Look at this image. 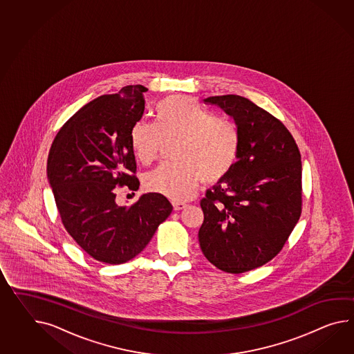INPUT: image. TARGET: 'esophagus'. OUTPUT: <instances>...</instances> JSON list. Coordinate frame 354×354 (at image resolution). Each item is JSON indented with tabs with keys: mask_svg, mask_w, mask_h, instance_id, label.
Segmentation results:
<instances>
[{
	"mask_svg": "<svg viewBox=\"0 0 354 354\" xmlns=\"http://www.w3.org/2000/svg\"><path fill=\"white\" fill-rule=\"evenodd\" d=\"M174 209L175 211H180L187 207V203L185 202H179V201H173Z\"/></svg>",
	"mask_w": 354,
	"mask_h": 354,
	"instance_id": "obj_1",
	"label": "esophagus"
}]
</instances>
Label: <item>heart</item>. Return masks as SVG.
Segmentation results:
<instances>
[{"mask_svg":"<svg viewBox=\"0 0 354 354\" xmlns=\"http://www.w3.org/2000/svg\"><path fill=\"white\" fill-rule=\"evenodd\" d=\"M174 164H162L146 174L147 190L174 201L190 198L203 180L224 179L233 170L241 136L230 121L218 119L197 100L171 95L156 107V122L138 121L130 131V145L139 162L151 164L165 143H173Z\"/></svg>","mask_w":354,"mask_h":354,"instance_id":"heart-1","label":"heart"}]
</instances>
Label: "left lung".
<instances>
[{
	"label": "left lung",
	"mask_w": 354,
	"mask_h": 354,
	"mask_svg": "<svg viewBox=\"0 0 354 354\" xmlns=\"http://www.w3.org/2000/svg\"><path fill=\"white\" fill-rule=\"evenodd\" d=\"M233 118L241 149L233 170L201 201L198 233L205 257L241 274L265 265L284 247L302 212V162L284 124L241 95L203 100Z\"/></svg>",
	"instance_id": "1"
}]
</instances>
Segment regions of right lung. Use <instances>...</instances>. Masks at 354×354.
Segmentation results:
<instances>
[{"label":"right lung","instance_id":"obj_1","mask_svg":"<svg viewBox=\"0 0 354 354\" xmlns=\"http://www.w3.org/2000/svg\"><path fill=\"white\" fill-rule=\"evenodd\" d=\"M146 86H127L83 106L57 133L47 160L61 221L93 259L120 265L134 259L173 211L160 193H147L130 207L116 190H138L130 131L145 113Z\"/></svg>","mask_w":354,"mask_h":354}]
</instances>
